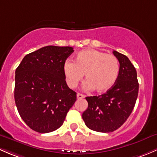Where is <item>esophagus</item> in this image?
<instances>
[{"label":"esophagus","mask_w":157,"mask_h":157,"mask_svg":"<svg viewBox=\"0 0 157 157\" xmlns=\"http://www.w3.org/2000/svg\"><path fill=\"white\" fill-rule=\"evenodd\" d=\"M83 98H85V95L82 94H79V93L77 94V99L81 100V99H83Z\"/></svg>","instance_id":"34e87169"}]
</instances>
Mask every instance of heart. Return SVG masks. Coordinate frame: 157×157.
Instances as JSON below:
<instances>
[{
	"instance_id": "1",
	"label": "heart",
	"mask_w": 157,
	"mask_h": 157,
	"mask_svg": "<svg viewBox=\"0 0 157 157\" xmlns=\"http://www.w3.org/2000/svg\"><path fill=\"white\" fill-rule=\"evenodd\" d=\"M63 72L71 88H76L85 75V89L102 93L110 89L116 83L119 63L113 55L94 49L85 50L77 54L74 63H65Z\"/></svg>"
}]
</instances>
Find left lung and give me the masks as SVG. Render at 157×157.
Masks as SVG:
<instances>
[{
	"instance_id": "8db88e82",
	"label": "left lung",
	"mask_w": 157,
	"mask_h": 157,
	"mask_svg": "<svg viewBox=\"0 0 157 157\" xmlns=\"http://www.w3.org/2000/svg\"><path fill=\"white\" fill-rule=\"evenodd\" d=\"M119 62V73L113 86L99 96L87 97L88 107L82 113L86 126L108 133L121 127L134 109L139 84L135 67L125 55L113 51Z\"/></svg>"
}]
</instances>
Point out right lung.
<instances>
[{
  "label": "right lung",
  "mask_w": 157,
  "mask_h": 157,
  "mask_svg": "<svg viewBox=\"0 0 157 157\" xmlns=\"http://www.w3.org/2000/svg\"><path fill=\"white\" fill-rule=\"evenodd\" d=\"M72 52V47H44L25 56L16 69V105L22 120L35 132L59 128L76 101L63 72Z\"/></svg>",
  "instance_id": "obj_1"
}]
</instances>
